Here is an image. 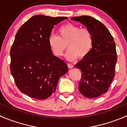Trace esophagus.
<instances>
[{
  "instance_id": "1",
  "label": "esophagus",
  "mask_w": 127,
  "mask_h": 127,
  "mask_svg": "<svg viewBox=\"0 0 127 127\" xmlns=\"http://www.w3.org/2000/svg\"><path fill=\"white\" fill-rule=\"evenodd\" d=\"M67 67H68V68L69 69H71L72 68V67H74V66L72 64H67Z\"/></svg>"
}]
</instances>
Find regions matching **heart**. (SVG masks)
Wrapping results in <instances>:
<instances>
[{"label":"heart","instance_id":"heart-1","mask_svg":"<svg viewBox=\"0 0 127 127\" xmlns=\"http://www.w3.org/2000/svg\"><path fill=\"white\" fill-rule=\"evenodd\" d=\"M58 36L50 35L48 45L55 56H61L66 49H69L66 58L69 61H75L77 58L82 60L91 52L93 45V37L89 30L68 23L58 30Z\"/></svg>","mask_w":127,"mask_h":127}]
</instances>
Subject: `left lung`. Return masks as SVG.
<instances>
[{
    "label": "left lung",
    "mask_w": 127,
    "mask_h": 127,
    "mask_svg": "<svg viewBox=\"0 0 127 127\" xmlns=\"http://www.w3.org/2000/svg\"><path fill=\"white\" fill-rule=\"evenodd\" d=\"M89 30L93 37L92 50L88 56L77 63L81 79L79 91L87 98H95L105 93L115 76L117 56L114 38L104 24L90 16L71 18Z\"/></svg>",
    "instance_id": "left-lung-1"
}]
</instances>
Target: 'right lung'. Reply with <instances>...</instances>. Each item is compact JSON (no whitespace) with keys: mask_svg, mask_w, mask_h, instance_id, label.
Returning <instances> with one entry per match:
<instances>
[{"mask_svg":"<svg viewBox=\"0 0 127 127\" xmlns=\"http://www.w3.org/2000/svg\"><path fill=\"white\" fill-rule=\"evenodd\" d=\"M66 17L35 15L23 23L10 50V72L16 86L32 98L43 100L56 91L61 76L68 71L67 64L54 56L48 38L55 25Z\"/></svg>","mask_w":127,"mask_h":127,"instance_id":"right-lung-1","label":"right lung"}]
</instances>
